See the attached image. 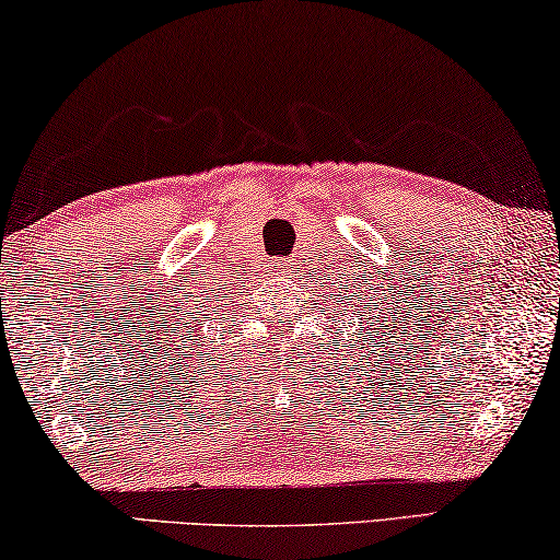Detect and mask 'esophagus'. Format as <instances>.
<instances>
[{"label": "esophagus", "instance_id": "obj_1", "mask_svg": "<svg viewBox=\"0 0 560 560\" xmlns=\"http://www.w3.org/2000/svg\"><path fill=\"white\" fill-rule=\"evenodd\" d=\"M275 265H280V268H288L290 262H288V260H280V262H275Z\"/></svg>", "mask_w": 560, "mask_h": 560}]
</instances>
